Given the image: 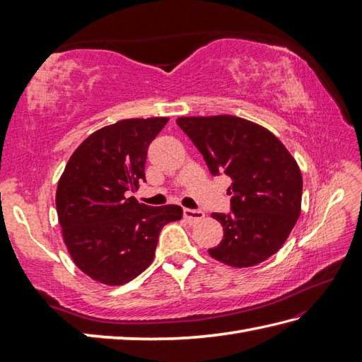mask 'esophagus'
I'll use <instances>...</instances> for the list:
<instances>
[{"mask_svg":"<svg viewBox=\"0 0 362 362\" xmlns=\"http://www.w3.org/2000/svg\"><path fill=\"white\" fill-rule=\"evenodd\" d=\"M183 216H185L189 222H197V221H202L205 213L201 210H191V209H185L183 210Z\"/></svg>","mask_w":362,"mask_h":362,"instance_id":"obj_1","label":"esophagus"}]
</instances>
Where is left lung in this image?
I'll list each match as a JSON object with an SVG mask.
<instances>
[{"mask_svg": "<svg viewBox=\"0 0 362 362\" xmlns=\"http://www.w3.org/2000/svg\"><path fill=\"white\" fill-rule=\"evenodd\" d=\"M177 124L213 175L232 179V213L211 214L224 238L210 255L238 269L272 257L302 211L303 180L294 157L266 127L233 115L180 117Z\"/></svg>", "mask_w": 362, "mask_h": 362, "instance_id": "1", "label": "left lung"}]
</instances>
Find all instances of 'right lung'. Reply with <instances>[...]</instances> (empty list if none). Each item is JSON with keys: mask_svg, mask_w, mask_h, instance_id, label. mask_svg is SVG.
Returning <instances> with one entry per match:
<instances>
[{"mask_svg": "<svg viewBox=\"0 0 362 362\" xmlns=\"http://www.w3.org/2000/svg\"><path fill=\"white\" fill-rule=\"evenodd\" d=\"M169 118H130L96 130L68 160L56 206L68 252L83 274L119 286L149 267L158 235L182 206H148L129 191L144 180L151 141Z\"/></svg>", "mask_w": 362, "mask_h": 362, "instance_id": "add662e5", "label": "right lung"}]
</instances>
